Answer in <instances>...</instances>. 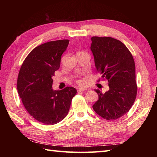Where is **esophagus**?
Returning <instances> with one entry per match:
<instances>
[{"label":"esophagus","mask_w":157,"mask_h":157,"mask_svg":"<svg viewBox=\"0 0 157 157\" xmlns=\"http://www.w3.org/2000/svg\"><path fill=\"white\" fill-rule=\"evenodd\" d=\"M85 90H86V88H78L77 91H78V92H80V91H85Z\"/></svg>","instance_id":"1"}]
</instances>
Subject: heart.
Returning <instances> with one entry per match:
<instances>
[{"label": "heart", "mask_w": 157, "mask_h": 157, "mask_svg": "<svg viewBox=\"0 0 157 157\" xmlns=\"http://www.w3.org/2000/svg\"><path fill=\"white\" fill-rule=\"evenodd\" d=\"M77 83L79 85H84V84H86V80H83V79H80V80H77Z\"/></svg>", "instance_id": "1"}]
</instances>
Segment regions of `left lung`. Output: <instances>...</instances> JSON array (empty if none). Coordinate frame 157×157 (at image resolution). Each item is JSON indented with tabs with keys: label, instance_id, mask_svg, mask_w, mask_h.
I'll return each mask as SVG.
<instances>
[{
	"label": "left lung",
	"instance_id": "left-lung-1",
	"mask_svg": "<svg viewBox=\"0 0 157 157\" xmlns=\"http://www.w3.org/2000/svg\"><path fill=\"white\" fill-rule=\"evenodd\" d=\"M91 40L95 66L109 87L105 94L94 90L99 98L92 107L103 118L116 120L129 111L136 98L134 60L120 40L107 36H92Z\"/></svg>",
	"mask_w": 157,
	"mask_h": 157
}]
</instances>
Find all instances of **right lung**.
<instances>
[{"instance_id":"1","label":"right lung","mask_w":157,"mask_h":157,"mask_svg":"<svg viewBox=\"0 0 157 157\" xmlns=\"http://www.w3.org/2000/svg\"><path fill=\"white\" fill-rule=\"evenodd\" d=\"M69 42L67 39L58 40L36 47L27 56L19 72L17 88L23 105L35 120L46 125L64 119L77 94L73 87L52 88V77L60 67L61 55Z\"/></svg>"}]
</instances>
